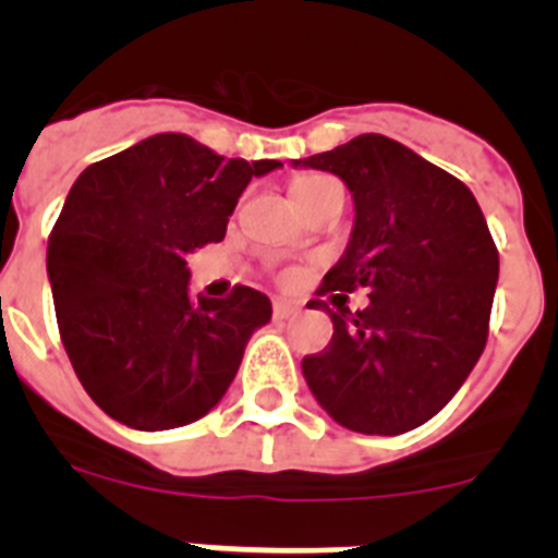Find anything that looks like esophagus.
<instances>
[{"label":"esophagus","instance_id":"34e87169","mask_svg":"<svg viewBox=\"0 0 558 558\" xmlns=\"http://www.w3.org/2000/svg\"><path fill=\"white\" fill-rule=\"evenodd\" d=\"M299 313H302V304L288 302V299H276L274 302L276 322H288V318H293V315H299Z\"/></svg>","mask_w":558,"mask_h":558}]
</instances>
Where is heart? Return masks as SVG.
<instances>
[{
  "instance_id": "b5f03b06",
  "label": "heart",
  "mask_w": 558,
  "mask_h": 558,
  "mask_svg": "<svg viewBox=\"0 0 558 558\" xmlns=\"http://www.w3.org/2000/svg\"><path fill=\"white\" fill-rule=\"evenodd\" d=\"M338 184L335 179L329 175H318V172H304V175H295L293 184H290V195L293 201H304V198H313L315 192L327 190V186Z\"/></svg>"
}]
</instances>
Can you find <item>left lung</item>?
<instances>
[{
  "mask_svg": "<svg viewBox=\"0 0 558 558\" xmlns=\"http://www.w3.org/2000/svg\"><path fill=\"white\" fill-rule=\"evenodd\" d=\"M293 167L332 172L352 192V234L324 290H372L366 310L329 313V347L302 360L310 391L347 430L425 425L470 377L489 332L500 259L475 195L379 133Z\"/></svg>",
  "mask_w": 558,
  "mask_h": 558,
  "instance_id": "8db88e82",
  "label": "left lung"
}]
</instances>
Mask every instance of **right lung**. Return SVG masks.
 I'll list each match as a JSON object with an SVG mask.
<instances>
[{
  "instance_id": "1",
  "label": "right lung",
  "mask_w": 558,
  "mask_h": 558,
  "mask_svg": "<svg viewBox=\"0 0 558 558\" xmlns=\"http://www.w3.org/2000/svg\"><path fill=\"white\" fill-rule=\"evenodd\" d=\"M279 167L156 133L77 175L49 234L47 276L63 349L108 416L172 430L229 391L270 299L254 288L192 299L186 256L223 240L251 179Z\"/></svg>"
}]
</instances>
